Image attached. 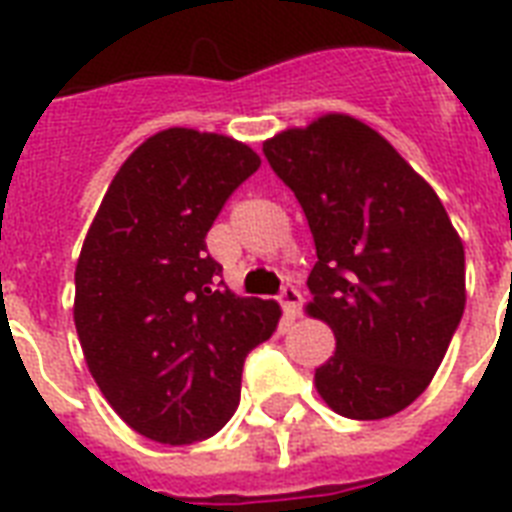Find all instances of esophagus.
Returning a JSON list of instances; mask_svg holds the SVG:
<instances>
[{
  "label": "esophagus",
  "instance_id": "esophagus-1",
  "mask_svg": "<svg viewBox=\"0 0 512 512\" xmlns=\"http://www.w3.org/2000/svg\"><path fill=\"white\" fill-rule=\"evenodd\" d=\"M279 303H281V308H284V313H287V319H297V316H300V311H303V295H300V289H295V287L281 289Z\"/></svg>",
  "mask_w": 512,
  "mask_h": 512
}]
</instances>
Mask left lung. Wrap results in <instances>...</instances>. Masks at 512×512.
<instances>
[{
	"label": "left lung",
	"instance_id": "1",
	"mask_svg": "<svg viewBox=\"0 0 512 512\" xmlns=\"http://www.w3.org/2000/svg\"><path fill=\"white\" fill-rule=\"evenodd\" d=\"M300 201L316 265L308 316L335 332L316 390L350 420H382L428 388L465 311V247L436 191L348 114L263 143Z\"/></svg>",
	"mask_w": 512,
	"mask_h": 512
}]
</instances>
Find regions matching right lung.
I'll use <instances>...</instances> for the list:
<instances>
[{
    "instance_id": "obj_1",
    "label": "right lung",
    "mask_w": 512,
    "mask_h": 512,
    "mask_svg": "<svg viewBox=\"0 0 512 512\" xmlns=\"http://www.w3.org/2000/svg\"><path fill=\"white\" fill-rule=\"evenodd\" d=\"M260 156L215 132L170 127L108 185L76 263L74 324L92 377L140 436L183 446L231 420L241 369L276 332L279 303L239 297L207 231Z\"/></svg>"
}]
</instances>
